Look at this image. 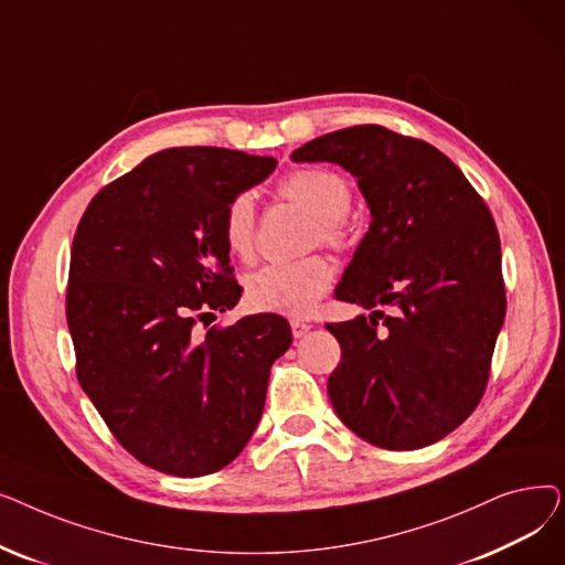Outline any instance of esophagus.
Returning <instances> with one entry per match:
<instances>
[{
  "mask_svg": "<svg viewBox=\"0 0 565 565\" xmlns=\"http://www.w3.org/2000/svg\"><path fill=\"white\" fill-rule=\"evenodd\" d=\"M290 330H292V337H295V339H302V337L311 330V322L292 318V320H290Z\"/></svg>",
  "mask_w": 565,
  "mask_h": 565,
  "instance_id": "obj_1",
  "label": "esophagus"
}]
</instances>
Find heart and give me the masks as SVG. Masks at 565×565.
<instances>
[{"mask_svg": "<svg viewBox=\"0 0 565 565\" xmlns=\"http://www.w3.org/2000/svg\"><path fill=\"white\" fill-rule=\"evenodd\" d=\"M279 194L316 217L311 243L330 249H345L350 243L348 211L352 185L345 175L324 167H305L288 173ZM222 237L226 249L249 260L256 249V207L249 192L231 199L224 211ZM334 270L324 256H305L288 263H267L245 281L247 302L258 311L281 316H307L324 292L332 288Z\"/></svg>", "mask_w": 565, "mask_h": 565, "instance_id": "b5f03b06", "label": "heart"}]
</instances>
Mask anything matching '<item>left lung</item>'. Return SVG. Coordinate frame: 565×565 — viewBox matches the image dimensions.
<instances>
[{
    "label": "left lung",
    "instance_id": "1",
    "mask_svg": "<svg viewBox=\"0 0 565 565\" xmlns=\"http://www.w3.org/2000/svg\"><path fill=\"white\" fill-rule=\"evenodd\" d=\"M292 160L337 162L358 178L373 220L337 298L394 307L328 322L341 345L330 401L375 447H428L481 403L507 316L490 207L435 146L373 124L316 137Z\"/></svg>",
    "mask_w": 565,
    "mask_h": 565
}]
</instances>
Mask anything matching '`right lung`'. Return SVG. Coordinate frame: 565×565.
I'll list each match as a JSON object with an SVG mask.
<instances>
[{"mask_svg":"<svg viewBox=\"0 0 565 565\" xmlns=\"http://www.w3.org/2000/svg\"><path fill=\"white\" fill-rule=\"evenodd\" d=\"M275 167L217 146L167 148L105 185L77 224L66 288L75 373L146 467L205 477L258 426L270 369L292 341L288 320L194 328L241 300L224 211Z\"/></svg>","mask_w":565,"mask_h":565,"instance_id":"obj_1","label":"right lung"}]
</instances>
